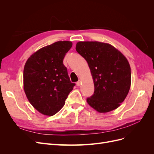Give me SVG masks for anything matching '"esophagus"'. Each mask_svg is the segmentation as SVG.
<instances>
[{
	"label": "esophagus",
	"mask_w": 154,
	"mask_h": 154,
	"mask_svg": "<svg viewBox=\"0 0 154 154\" xmlns=\"http://www.w3.org/2000/svg\"><path fill=\"white\" fill-rule=\"evenodd\" d=\"M81 83H82L81 80H79V81H78V82H76V85H77V86H80V85H81Z\"/></svg>",
	"instance_id": "obj_1"
}]
</instances>
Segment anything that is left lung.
I'll return each mask as SVG.
<instances>
[{
	"mask_svg": "<svg viewBox=\"0 0 154 154\" xmlns=\"http://www.w3.org/2000/svg\"><path fill=\"white\" fill-rule=\"evenodd\" d=\"M76 50L85 59L94 85V94L87 101L100 113L118 108L131 85V70L125 56L109 44L78 42Z\"/></svg>",
	"mask_w": 154,
	"mask_h": 154,
	"instance_id": "obj_1",
	"label": "left lung"
}]
</instances>
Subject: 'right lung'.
I'll list each match as a JSON object with an SVG mask.
<instances>
[{
	"label": "right lung",
	"mask_w": 154,
	"mask_h": 154,
	"mask_svg": "<svg viewBox=\"0 0 154 154\" xmlns=\"http://www.w3.org/2000/svg\"><path fill=\"white\" fill-rule=\"evenodd\" d=\"M72 43L58 41L40 49L27 59L24 89L30 103L45 116L57 114L75 83H71L63 58Z\"/></svg>",
	"instance_id": "right-lung-1"
}]
</instances>
